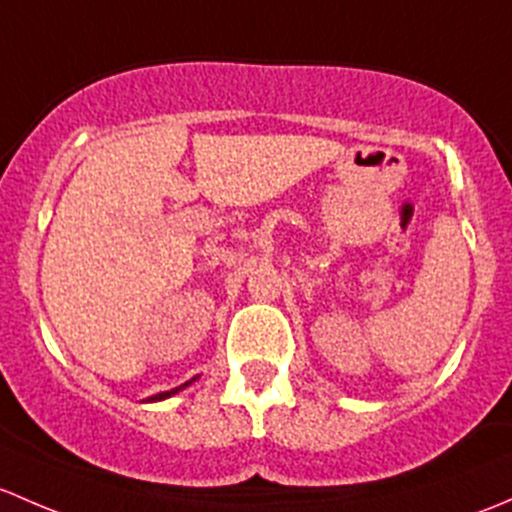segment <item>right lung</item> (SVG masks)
<instances>
[{"instance_id":"right-lung-1","label":"right lung","mask_w":512,"mask_h":512,"mask_svg":"<svg viewBox=\"0 0 512 512\" xmlns=\"http://www.w3.org/2000/svg\"><path fill=\"white\" fill-rule=\"evenodd\" d=\"M194 379H197V377H194ZM187 384H192V382H184V384H179V387L170 389V392H160V394H155V397H150V402H160V399H167V397H172V394H177L179 389H184V387H187Z\"/></svg>"}]
</instances>
